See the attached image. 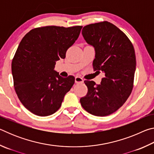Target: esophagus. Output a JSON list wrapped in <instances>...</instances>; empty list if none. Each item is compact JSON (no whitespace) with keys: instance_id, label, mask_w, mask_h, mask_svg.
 I'll list each match as a JSON object with an SVG mask.
<instances>
[{"instance_id":"1","label":"esophagus","mask_w":154,"mask_h":154,"mask_svg":"<svg viewBox=\"0 0 154 154\" xmlns=\"http://www.w3.org/2000/svg\"><path fill=\"white\" fill-rule=\"evenodd\" d=\"M75 83H82L83 82V79H82V78L80 77H78V76L75 77Z\"/></svg>"}]
</instances>
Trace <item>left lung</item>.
Listing matches in <instances>:
<instances>
[{"mask_svg":"<svg viewBox=\"0 0 154 154\" xmlns=\"http://www.w3.org/2000/svg\"><path fill=\"white\" fill-rule=\"evenodd\" d=\"M82 35L95 49L94 70L102 71L105 77L99 85L85 81L88 93L81 98V105L94 116H109L124 105L133 88L136 70L133 45L122 30L108 22L85 26Z\"/></svg>","mask_w":154,"mask_h":154,"instance_id":"8db88e82","label":"left lung"}]
</instances>
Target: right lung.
Masks as SVG:
<instances>
[{
  "label": "right lung",
  "instance_id": "obj_1",
  "mask_svg": "<svg viewBox=\"0 0 154 154\" xmlns=\"http://www.w3.org/2000/svg\"><path fill=\"white\" fill-rule=\"evenodd\" d=\"M82 28L81 26L36 28L21 41L12 61V75L15 92L31 113L48 116L60 107L75 77H62L54 67L56 61L65 58Z\"/></svg>",
  "mask_w": 154,
  "mask_h": 154
}]
</instances>
